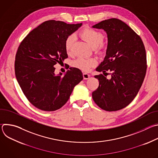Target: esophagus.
Returning <instances> with one entry per match:
<instances>
[{
	"mask_svg": "<svg viewBox=\"0 0 158 158\" xmlns=\"http://www.w3.org/2000/svg\"><path fill=\"white\" fill-rule=\"evenodd\" d=\"M89 77H90V75H89V74L85 73H83V77H84V79H88L89 78Z\"/></svg>",
	"mask_w": 158,
	"mask_h": 158,
	"instance_id": "1",
	"label": "esophagus"
}]
</instances>
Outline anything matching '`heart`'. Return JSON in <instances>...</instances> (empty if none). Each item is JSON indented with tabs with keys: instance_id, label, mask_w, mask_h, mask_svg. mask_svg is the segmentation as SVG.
<instances>
[{
	"instance_id": "heart-1",
	"label": "heart",
	"mask_w": 158,
	"mask_h": 158,
	"mask_svg": "<svg viewBox=\"0 0 158 158\" xmlns=\"http://www.w3.org/2000/svg\"><path fill=\"white\" fill-rule=\"evenodd\" d=\"M80 36L93 49H96L98 52H102L107 47V42L102 40L103 34L100 31L91 28L85 27L82 29L80 33ZM75 37L73 35H71L67 37L65 42V49L68 54H72L73 45ZM96 62L93 59H86L84 57H79L74 62L73 65L78 68L84 71H89L91 67L95 65Z\"/></svg>"
}]
</instances>
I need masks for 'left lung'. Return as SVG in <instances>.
Masks as SVG:
<instances>
[{
  "label": "left lung",
  "instance_id": "left-lung-1",
  "mask_svg": "<svg viewBox=\"0 0 158 158\" xmlns=\"http://www.w3.org/2000/svg\"><path fill=\"white\" fill-rule=\"evenodd\" d=\"M107 35L106 56L96 68L103 74L110 72L107 79L95 76L99 85L93 92V99L101 109L116 111L129 105L136 96L145 77L147 62L142 39L122 20L112 18L93 26Z\"/></svg>",
  "mask_w": 158,
  "mask_h": 158
}]
</instances>
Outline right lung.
<instances>
[{"label": "right lung", "instance_id": "obj_1", "mask_svg": "<svg viewBox=\"0 0 158 158\" xmlns=\"http://www.w3.org/2000/svg\"><path fill=\"white\" fill-rule=\"evenodd\" d=\"M81 26L48 20L29 32L19 45L15 60L16 79L35 107L44 111L60 109L83 79L81 71L76 67H71L63 76L54 72V65L68 57L65 49L67 37Z\"/></svg>", "mask_w": 158, "mask_h": 158}]
</instances>
